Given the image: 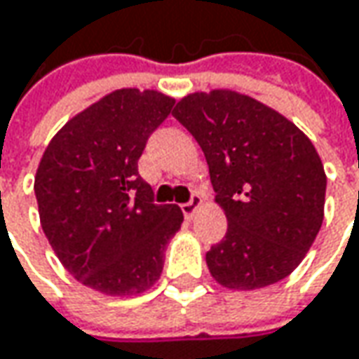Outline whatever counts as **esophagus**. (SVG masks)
Segmentation results:
<instances>
[{
    "mask_svg": "<svg viewBox=\"0 0 359 359\" xmlns=\"http://www.w3.org/2000/svg\"><path fill=\"white\" fill-rule=\"evenodd\" d=\"M203 206V198L198 196V194H192V198L189 201V203H184L180 208H182V212H184V217L191 220L196 212H198V208Z\"/></svg>",
    "mask_w": 359,
    "mask_h": 359,
    "instance_id": "obj_1",
    "label": "esophagus"
}]
</instances>
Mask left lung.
I'll return each instance as SVG.
<instances>
[{
  "mask_svg": "<svg viewBox=\"0 0 359 359\" xmlns=\"http://www.w3.org/2000/svg\"><path fill=\"white\" fill-rule=\"evenodd\" d=\"M201 144L229 230L206 266L229 290H256L292 274L316 241L326 172L290 118L230 89L182 97L175 111Z\"/></svg>",
  "mask_w": 359,
  "mask_h": 359,
  "instance_id": "1",
  "label": "left lung"
}]
</instances>
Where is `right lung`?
<instances>
[{"label":"right lung","mask_w":359,"mask_h":359,"mask_svg":"<svg viewBox=\"0 0 359 359\" xmlns=\"http://www.w3.org/2000/svg\"><path fill=\"white\" fill-rule=\"evenodd\" d=\"M172 105L155 89L105 95L57 130L35 172L41 229L59 262L107 296L149 290L184 220L177 204L153 203L137 167Z\"/></svg>","instance_id":"obj_1"}]
</instances>
